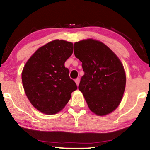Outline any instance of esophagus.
Masks as SVG:
<instances>
[{
	"instance_id": "esophagus-1",
	"label": "esophagus",
	"mask_w": 150,
	"mask_h": 150,
	"mask_svg": "<svg viewBox=\"0 0 150 150\" xmlns=\"http://www.w3.org/2000/svg\"><path fill=\"white\" fill-rule=\"evenodd\" d=\"M75 83H76L77 86H79V83H80V79H76V80H75Z\"/></svg>"
}]
</instances>
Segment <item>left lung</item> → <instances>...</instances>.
<instances>
[{
  "instance_id": "obj_1",
  "label": "left lung",
  "mask_w": 150,
  "mask_h": 150,
  "mask_svg": "<svg viewBox=\"0 0 150 150\" xmlns=\"http://www.w3.org/2000/svg\"><path fill=\"white\" fill-rule=\"evenodd\" d=\"M74 53L82 62L84 75L79 89L90 110L100 116L112 112L119 106L126 86L121 61L106 45L92 39L76 42Z\"/></svg>"
}]
</instances>
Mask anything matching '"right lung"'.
<instances>
[{"mask_svg": "<svg viewBox=\"0 0 150 150\" xmlns=\"http://www.w3.org/2000/svg\"><path fill=\"white\" fill-rule=\"evenodd\" d=\"M73 44L55 40L39 48L22 71V83L31 104L40 112L55 114L65 106L77 89L64 62L73 53Z\"/></svg>", "mask_w": 150, "mask_h": 150, "instance_id": "add662e5", "label": "right lung"}]
</instances>
